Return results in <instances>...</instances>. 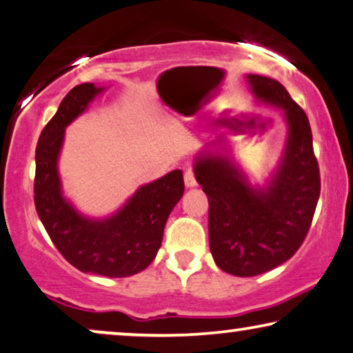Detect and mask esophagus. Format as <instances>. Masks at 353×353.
Wrapping results in <instances>:
<instances>
[{
	"instance_id": "34e87169",
	"label": "esophagus",
	"mask_w": 353,
	"mask_h": 353,
	"mask_svg": "<svg viewBox=\"0 0 353 353\" xmlns=\"http://www.w3.org/2000/svg\"><path fill=\"white\" fill-rule=\"evenodd\" d=\"M184 182H185V187H195L196 185V177H195L194 168H187L185 169Z\"/></svg>"
}]
</instances>
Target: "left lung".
I'll list each match as a JSON object with an SVG mask.
<instances>
[{
  "mask_svg": "<svg viewBox=\"0 0 353 353\" xmlns=\"http://www.w3.org/2000/svg\"><path fill=\"white\" fill-rule=\"evenodd\" d=\"M260 100L284 110L289 137L270 187H248L223 154L206 152L196 159L195 177L208 196L210 250L229 274L250 278L295 255L312 225L321 190L313 137L305 111L283 83L247 75Z\"/></svg>",
  "mask_w": 353,
  "mask_h": 353,
  "instance_id": "left-lung-1",
  "label": "left lung"
}]
</instances>
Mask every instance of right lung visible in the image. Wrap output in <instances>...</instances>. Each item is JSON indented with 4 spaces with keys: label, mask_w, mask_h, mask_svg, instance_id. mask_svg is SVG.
<instances>
[{
    "label": "right lung",
    "mask_w": 353,
    "mask_h": 353,
    "mask_svg": "<svg viewBox=\"0 0 353 353\" xmlns=\"http://www.w3.org/2000/svg\"><path fill=\"white\" fill-rule=\"evenodd\" d=\"M93 83L74 87L41 130L35 150L34 200L39 218L61 255L82 272L128 278L143 271L161 247L164 224L184 194L181 169L135 192L111 218H83L64 200L58 176V154L64 129L85 110L97 93Z\"/></svg>",
    "instance_id": "right-lung-1"
}]
</instances>
